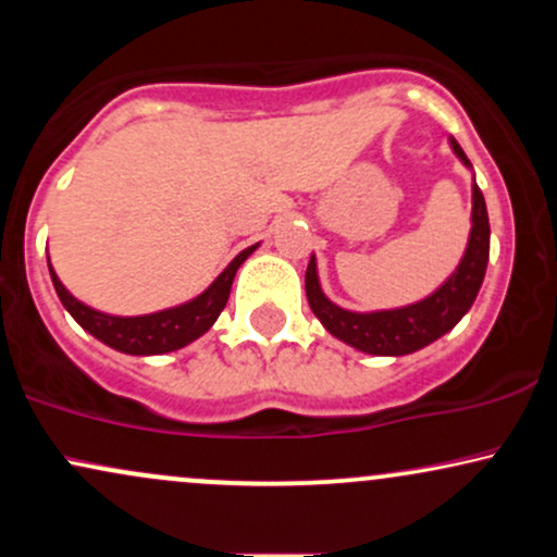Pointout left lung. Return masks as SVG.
<instances>
[{"label": "left lung", "mask_w": 557, "mask_h": 557, "mask_svg": "<svg viewBox=\"0 0 557 557\" xmlns=\"http://www.w3.org/2000/svg\"><path fill=\"white\" fill-rule=\"evenodd\" d=\"M453 151L458 159L471 168L461 146L453 140ZM490 261V216L484 207V196L474 183V207H471V235L466 253L458 270L440 285L430 298L419 304L403 306L393 311H372V314H356L335 306L324 296L317 277V261L311 257L306 270V298L319 322L327 327L337 341L354 345L372 356H406L424 348L443 337L447 330L456 327L461 317L474 304L479 287H482L484 272Z\"/></svg>", "instance_id": "left-lung-1"}]
</instances>
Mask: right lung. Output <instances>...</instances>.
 Returning a JSON list of instances; mask_svg holds the SVG:
<instances>
[{
  "label": "right lung",
  "mask_w": 557,
  "mask_h": 557,
  "mask_svg": "<svg viewBox=\"0 0 557 557\" xmlns=\"http://www.w3.org/2000/svg\"><path fill=\"white\" fill-rule=\"evenodd\" d=\"M253 251H257V246L240 251L238 257L230 261L227 270L222 272L198 298L188 300V304L183 306H175V309H164L146 317L101 314V311L91 309V306L81 304L73 293H67V287L62 285L60 277L54 274L52 264H49V274H52L54 290L57 296H60L62 306L73 314V319L83 330L91 332L96 341L110 345V348L120 350V354L159 356L194 343L196 337H201L203 332L212 327L216 317H220V311L225 309L235 272H238V267L251 257Z\"/></svg>",
  "instance_id": "right-lung-1"
}]
</instances>
